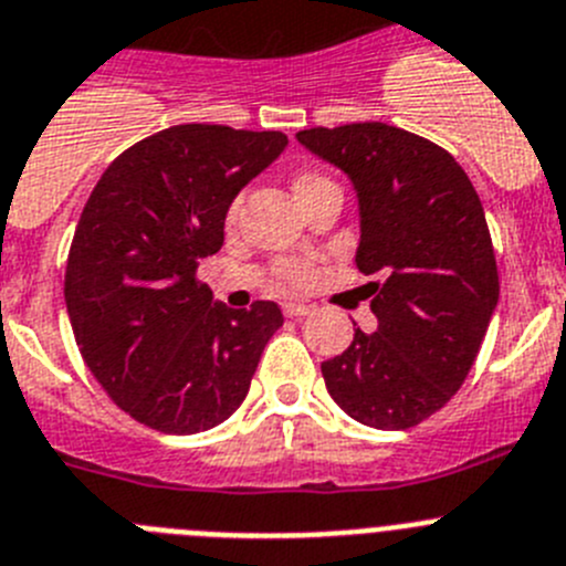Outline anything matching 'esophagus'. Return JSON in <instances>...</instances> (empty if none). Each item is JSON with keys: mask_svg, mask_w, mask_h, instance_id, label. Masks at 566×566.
Listing matches in <instances>:
<instances>
[{"mask_svg": "<svg viewBox=\"0 0 566 566\" xmlns=\"http://www.w3.org/2000/svg\"><path fill=\"white\" fill-rule=\"evenodd\" d=\"M282 310L287 318H302V315L313 313V307H310V304H298V302H284Z\"/></svg>", "mask_w": 566, "mask_h": 566, "instance_id": "obj_1", "label": "esophagus"}]
</instances>
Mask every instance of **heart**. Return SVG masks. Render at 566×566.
I'll return each mask as SVG.
<instances>
[{"label": "heart", "mask_w": 566, "mask_h": 566, "mask_svg": "<svg viewBox=\"0 0 566 566\" xmlns=\"http://www.w3.org/2000/svg\"><path fill=\"white\" fill-rule=\"evenodd\" d=\"M324 182L329 180L324 175H318V171H298V175L293 177L295 200H304L313 188L324 186ZM237 211H239V202H231V208H228V222L237 220ZM276 279L279 284L287 290L307 287V284L315 279V268L310 259H282V262H276Z\"/></svg>", "instance_id": "1"}]
</instances>
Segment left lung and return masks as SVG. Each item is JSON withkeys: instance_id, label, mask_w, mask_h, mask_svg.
I'll return each mask as SVG.
<instances>
[{"instance_id": "obj_1", "label": "left lung", "mask_w": 566, "mask_h": 566, "mask_svg": "<svg viewBox=\"0 0 566 566\" xmlns=\"http://www.w3.org/2000/svg\"><path fill=\"white\" fill-rule=\"evenodd\" d=\"M298 144L344 169L360 202L355 264L378 329L321 364L335 403L371 429L429 420L465 384L499 302L480 195L442 146L397 126L298 132Z\"/></svg>"}]
</instances>
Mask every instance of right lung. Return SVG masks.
Returning <instances> with one entry per match:
<instances>
[{
	"label": "right lung",
	"instance_id": "1",
	"mask_svg": "<svg viewBox=\"0 0 566 566\" xmlns=\"http://www.w3.org/2000/svg\"><path fill=\"white\" fill-rule=\"evenodd\" d=\"M287 146L282 132L182 124L109 163L75 226L64 302L86 369L115 406L163 434L213 429L242 406L273 302L211 304L197 276L226 242V213Z\"/></svg>",
	"mask_w": 566,
	"mask_h": 566
}]
</instances>
